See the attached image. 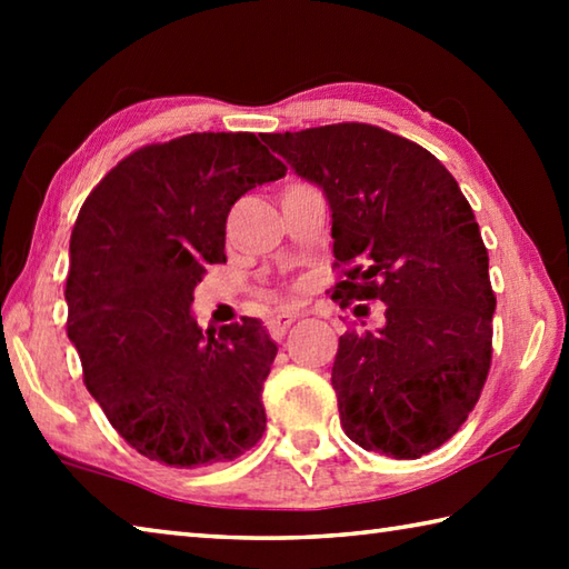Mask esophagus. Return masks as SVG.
<instances>
[{"instance_id":"34e87169","label":"esophagus","mask_w":569,"mask_h":569,"mask_svg":"<svg viewBox=\"0 0 569 569\" xmlns=\"http://www.w3.org/2000/svg\"><path fill=\"white\" fill-rule=\"evenodd\" d=\"M298 319V313L291 311H278L276 316H271V321H268V331H271L273 339H281L286 336V331L291 329V323Z\"/></svg>"}]
</instances>
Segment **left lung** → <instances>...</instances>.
<instances>
[{
	"label": "left lung",
	"instance_id": "1",
	"mask_svg": "<svg viewBox=\"0 0 569 569\" xmlns=\"http://www.w3.org/2000/svg\"><path fill=\"white\" fill-rule=\"evenodd\" d=\"M261 138L329 198L333 301L387 306L383 329L339 339L331 383L343 431L393 459L429 455L467 421L492 366L497 296L469 200L429 150L379 124Z\"/></svg>",
	"mask_w": 569,
	"mask_h": 569
}]
</instances>
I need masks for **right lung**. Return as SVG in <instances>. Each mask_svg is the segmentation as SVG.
Masks as SVG:
<instances>
[{
    "label": "right lung",
    "instance_id": "1",
    "mask_svg": "<svg viewBox=\"0 0 569 569\" xmlns=\"http://www.w3.org/2000/svg\"><path fill=\"white\" fill-rule=\"evenodd\" d=\"M286 170L253 132H190L130 152L84 198L67 336L84 387L142 457L210 467L263 437L276 343L256 319L203 333L190 303L206 266L226 261L236 200Z\"/></svg>",
    "mask_w": 569,
    "mask_h": 569
}]
</instances>
